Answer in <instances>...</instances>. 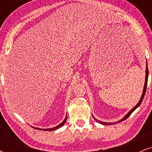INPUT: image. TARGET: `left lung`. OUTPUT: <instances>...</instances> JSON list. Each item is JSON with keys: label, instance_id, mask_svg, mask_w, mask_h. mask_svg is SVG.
I'll return each mask as SVG.
<instances>
[{"label": "left lung", "instance_id": "8db88e82", "mask_svg": "<svg viewBox=\"0 0 152 152\" xmlns=\"http://www.w3.org/2000/svg\"><path fill=\"white\" fill-rule=\"evenodd\" d=\"M148 76H149V70H148V66H147V63H146V78H145V83H144V90H143V93H142V96H141V99H140V100H139V102H138V104H137V105H136L135 106H134V107L133 108V109H132V110H131V111H129V112H128V114H127L126 115V116H124V117L123 118H122V119L120 120V121H118V123H119V122H121V121H124V120L126 119V118H128L129 116L130 115L132 114V112H133V111H134V110H135L136 109H137V108H138V107H139V106H140L141 103L142 102V101H143V99H144V95H145V93H146V86H147V82H148ZM94 119L96 120V121H98L99 123L102 124H104V125H111V124H115V123H106V122H103V121H98V120H96V118H94Z\"/></svg>", "mask_w": 152, "mask_h": 152}]
</instances>
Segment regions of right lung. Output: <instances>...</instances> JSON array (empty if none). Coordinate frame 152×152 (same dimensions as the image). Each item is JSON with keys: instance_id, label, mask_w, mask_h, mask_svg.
<instances>
[{"instance_id": "1", "label": "right lung", "mask_w": 152, "mask_h": 152, "mask_svg": "<svg viewBox=\"0 0 152 152\" xmlns=\"http://www.w3.org/2000/svg\"><path fill=\"white\" fill-rule=\"evenodd\" d=\"M66 119H67V116H66V118H65V119L64 120V121H63V122H61V123L60 124H58V126H56V127H53V128H50V129H38V128H36V127H34V129H38V130H44V131H53V130H55V129H59V128H61V127L64 124L66 123ZM33 127V126H32Z\"/></svg>"}]
</instances>
